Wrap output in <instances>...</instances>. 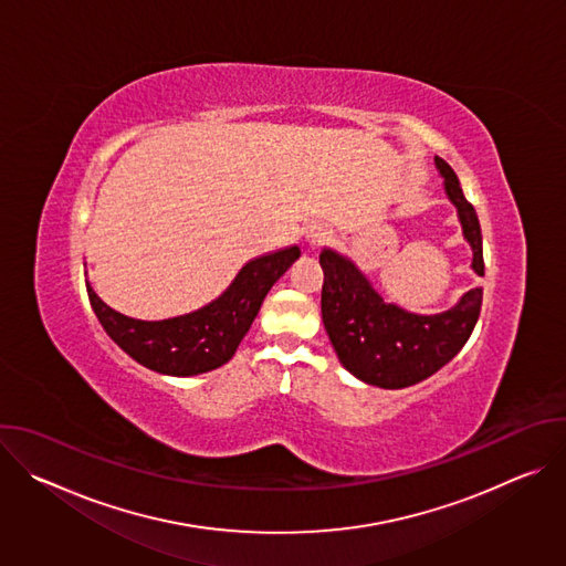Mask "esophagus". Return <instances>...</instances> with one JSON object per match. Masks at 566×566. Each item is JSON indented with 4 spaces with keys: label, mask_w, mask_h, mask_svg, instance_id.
Listing matches in <instances>:
<instances>
[{
    "label": "esophagus",
    "mask_w": 566,
    "mask_h": 566,
    "mask_svg": "<svg viewBox=\"0 0 566 566\" xmlns=\"http://www.w3.org/2000/svg\"><path fill=\"white\" fill-rule=\"evenodd\" d=\"M306 239H308V244L317 247V244H322V241L327 239V230H325V228H311V230L306 232Z\"/></svg>",
    "instance_id": "1"
}]
</instances>
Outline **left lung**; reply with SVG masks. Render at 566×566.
Returning <instances> with one entry per match:
<instances>
[{"label": "left lung", "mask_w": 566, "mask_h": 566, "mask_svg": "<svg viewBox=\"0 0 566 566\" xmlns=\"http://www.w3.org/2000/svg\"><path fill=\"white\" fill-rule=\"evenodd\" d=\"M446 177V192L459 210L463 234L472 247V269L483 275L481 226L472 203L463 197L454 170L434 158ZM322 322L329 340L356 378L385 389H400L426 380L450 363L470 338L481 311L483 289H470L461 302L439 315H415L382 300L367 277L334 251L319 253Z\"/></svg>", "instance_id": "obj_1"}]
</instances>
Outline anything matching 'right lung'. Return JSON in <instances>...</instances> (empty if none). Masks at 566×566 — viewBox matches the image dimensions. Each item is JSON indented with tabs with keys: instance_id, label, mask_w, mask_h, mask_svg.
<instances>
[{
	"instance_id": "right-lung-1",
	"label": "right lung",
	"mask_w": 566,
	"mask_h": 566,
	"mask_svg": "<svg viewBox=\"0 0 566 566\" xmlns=\"http://www.w3.org/2000/svg\"><path fill=\"white\" fill-rule=\"evenodd\" d=\"M297 258V247L258 258L208 306L160 322L134 319L114 311L92 286H87V295L107 336L136 363L158 374L195 376L217 369L234 356L266 293Z\"/></svg>"
}]
</instances>
